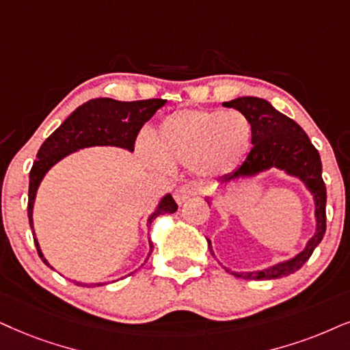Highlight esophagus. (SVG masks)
<instances>
[{
	"mask_svg": "<svg viewBox=\"0 0 350 350\" xmlns=\"http://www.w3.org/2000/svg\"><path fill=\"white\" fill-rule=\"evenodd\" d=\"M197 192H198V189L196 187V185L183 184V185H179V187L174 190V193H172V196H174V200L180 205V203H184L189 197L196 196Z\"/></svg>",
	"mask_w": 350,
	"mask_h": 350,
	"instance_id": "esophagus-1",
	"label": "esophagus"
}]
</instances>
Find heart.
<instances>
[{"label":"heart","instance_id":"obj_1","mask_svg":"<svg viewBox=\"0 0 350 350\" xmlns=\"http://www.w3.org/2000/svg\"><path fill=\"white\" fill-rule=\"evenodd\" d=\"M254 129L237 109H179L166 116L153 134L157 153L144 148L158 167L192 166L203 178H219L236 170L249 153Z\"/></svg>","mask_w":350,"mask_h":350}]
</instances>
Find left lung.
Returning <instances> with one entry per match:
<instances>
[{
  "mask_svg": "<svg viewBox=\"0 0 350 350\" xmlns=\"http://www.w3.org/2000/svg\"><path fill=\"white\" fill-rule=\"evenodd\" d=\"M226 108H234L245 114L252 122L254 137H252L250 153L245 161L231 174L221 178L219 184L228 185L239 179H249L262 172L276 167L284 171L287 176L297 178L315 202V234L308 239L305 249L284 262L274 263L271 267L258 269V271L232 273L234 276L244 280H278L289 276L300 269V267L310 258L315 247L320 244L326 231V185L321 178V160L318 150L313 147L308 135L297 122L287 118L286 114L273 108L269 101L256 96H239L236 100L223 103ZM211 206V198L206 197ZM208 249L215 256L211 241L206 239Z\"/></svg>",
  "mask_w": 350,
  "mask_h": 350,
  "instance_id": "obj_1",
  "label": "left lung"
}]
</instances>
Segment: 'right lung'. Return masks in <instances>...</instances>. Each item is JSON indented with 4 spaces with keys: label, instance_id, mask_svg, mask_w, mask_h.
I'll return each instance as SVG.
<instances>
[{
    "label": "right lung",
    "instance_id": "obj_1",
    "mask_svg": "<svg viewBox=\"0 0 350 350\" xmlns=\"http://www.w3.org/2000/svg\"><path fill=\"white\" fill-rule=\"evenodd\" d=\"M166 100L152 98V100H139V101H118L113 98H94L88 100L87 103L79 106L68 119L61 124L53 134L42 144L37 160L33 161L32 170L29 176V223L33 232V241L37 245L40 258L46 267L53 268L48 260L43 256L40 244L35 237L33 231V203L37 197V190L40 187L43 178L57 161H61L68 154L77 152V150L88 147H118L127 152H134V144L140 129L150 118L153 116L161 106H165ZM178 205L172 200L171 193H166L158 202L153 213L148 216L147 226H152L153 219L160 215L174 213ZM153 252V244L150 242V252L145 258ZM74 284L82 287H95L103 286L106 282H79L72 281Z\"/></svg>",
    "mask_w": 350,
    "mask_h": 350
}]
</instances>
